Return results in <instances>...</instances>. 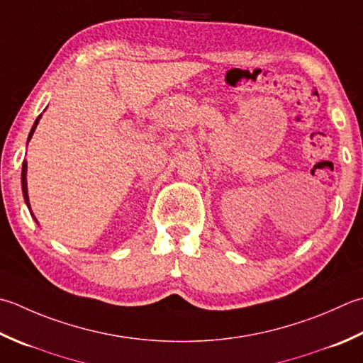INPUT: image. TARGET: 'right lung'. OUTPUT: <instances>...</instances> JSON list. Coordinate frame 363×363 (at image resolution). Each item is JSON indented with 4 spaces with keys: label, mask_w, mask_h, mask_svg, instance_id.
Returning <instances> with one entry per match:
<instances>
[{
    "label": "right lung",
    "mask_w": 363,
    "mask_h": 363,
    "mask_svg": "<svg viewBox=\"0 0 363 363\" xmlns=\"http://www.w3.org/2000/svg\"><path fill=\"white\" fill-rule=\"evenodd\" d=\"M39 119H40V116H39L38 119H35V123H34L33 129H31V132H30V137H28V141L31 140L33 133H34V129H35V125H38V123H39ZM21 190H23L25 203H26L28 208H30V198H28V187H26V162H23V167H21Z\"/></svg>",
    "instance_id": "1"
}]
</instances>
